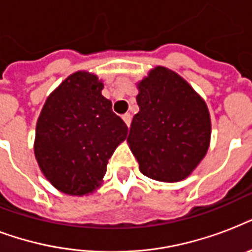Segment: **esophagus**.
Returning <instances> with one entry per match:
<instances>
[{
  "label": "esophagus",
  "mask_w": 252,
  "mask_h": 252,
  "mask_svg": "<svg viewBox=\"0 0 252 252\" xmlns=\"http://www.w3.org/2000/svg\"><path fill=\"white\" fill-rule=\"evenodd\" d=\"M123 118V120H124V123H126V126H130V122H132V115L130 114H124L122 116Z\"/></svg>",
  "instance_id": "1"
}]
</instances>
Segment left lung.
Wrapping results in <instances>:
<instances>
[{
	"instance_id": "1",
	"label": "left lung",
	"mask_w": 252,
	"mask_h": 252,
	"mask_svg": "<svg viewBox=\"0 0 252 252\" xmlns=\"http://www.w3.org/2000/svg\"><path fill=\"white\" fill-rule=\"evenodd\" d=\"M137 87L140 111L126 141L140 171L159 182L186 179L209 148L207 104L187 81L165 66L152 69Z\"/></svg>"
}]
</instances>
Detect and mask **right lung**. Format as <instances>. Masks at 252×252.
Returning a JSON list of instances; mask_svg holds the SVG:
<instances>
[{
    "label": "right lung",
    "mask_w": 252,
    "mask_h": 252,
    "mask_svg": "<svg viewBox=\"0 0 252 252\" xmlns=\"http://www.w3.org/2000/svg\"><path fill=\"white\" fill-rule=\"evenodd\" d=\"M95 74H70L45 100L36 123L33 152L41 172L68 195H87L100 186L128 126L102 95Z\"/></svg>",
    "instance_id": "add662e5"
}]
</instances>
